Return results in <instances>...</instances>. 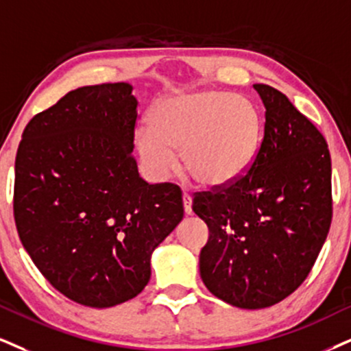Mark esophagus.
Listing matches in <instances>:
<instances>
[{
  "label": "esophagus",
  "mask_w": 351,
  "mask_h": 351,
  "mask_svg": "<svg viewBox=\"0 0 351 351\" xmlns=\"http://www.w3.org/2000/svg\"><path fill=\"white\" fill-rule=\"evenodd\" d=\"M182 202H184L185 215H192V197H190L189 193H184Z\"/></svg>",
  "instance_id": "esophagus-1"
}]
</instances>
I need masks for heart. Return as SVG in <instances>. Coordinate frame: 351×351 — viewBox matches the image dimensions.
Instances as JSON below:
<instances>
[{
	"instance_id": "obj_1",
	"label": "heart",
	"mask_w": 351,
	"mask_h": 351,
	"mask_svg": "<svg viewBox=\"0 0 351 351\" xmlns=\"http://www.w3.org/2000/svg\"><path fill=\"white\" fill-rule=\"evenodd\" d=\"M149 127L135 132V146L146 171L166 179L182 151L187 174L203 187L219 189L239 180L261 148L262 122L245 99L231 93L200 90L159 99Z\"/></svg>"
}]
</instances>
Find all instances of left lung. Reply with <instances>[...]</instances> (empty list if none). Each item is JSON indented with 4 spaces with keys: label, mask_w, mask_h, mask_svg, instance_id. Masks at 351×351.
<instances>
[{
    "label": "left lung",
    "mask_w": 351,
    "mask_h": 351,
    "mask_svg": "<svg viewBox=\"0 0 351 351\" xmlns=\"http://www.w3.org/2000/svg\"><path fill=\"white\" fill-rule=\"evenodd\" d=\"M254 89L265 128L252 166L234 184L197 192L192 203L210 231L200 252L203 283L241 309L270 308L300 288L332 223L326 138L283 93Z\"/></svg>",
    "instance_id": "1"
}]
</instances>
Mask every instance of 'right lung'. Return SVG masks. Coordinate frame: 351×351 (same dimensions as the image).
Returning <instances> with one entry per match:
<instances>
[{"label":"right lung","instance_id":"add662e5","mask_svg":"<svg viewBox=\"0 0 351 351\" xmlns=\"http://www.w3.org/2000/svg\"><path fill=\"white\" fill-rule=\"evenodd\" d=\"M132 90L128 83L70 90L30 120L16 154L21 242L51 287L88 308L140 295L151 254L184 218L179 185L138 174Z\"/></svg>","mask_w":351,"mask_h":351}]
</instances>
